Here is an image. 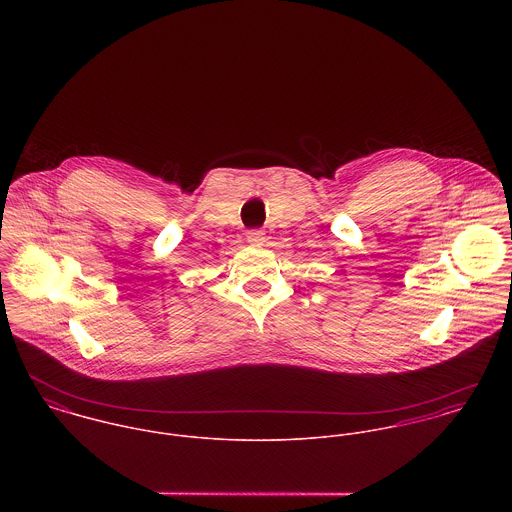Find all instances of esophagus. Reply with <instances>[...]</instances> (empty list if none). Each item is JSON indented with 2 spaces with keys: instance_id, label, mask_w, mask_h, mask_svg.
Here are the masks:
<instances>
[{
  "instance_id": "esophagus-1",
  "label": "esophagus",
  "mask_w": 512,
  "mask_h": 512,
  "mask_svg": "<svg viewBox=\"0 0 512 512\" xmlns=\"http://www.w3.org/2000/svg\"><path fill=\"white\" fill-rule=\"evenodd\" d=\"M246 240H248V244H252V246H262V244L266 242L264 230H248V232H246Z\"/></svg>"
}]
</instances>
